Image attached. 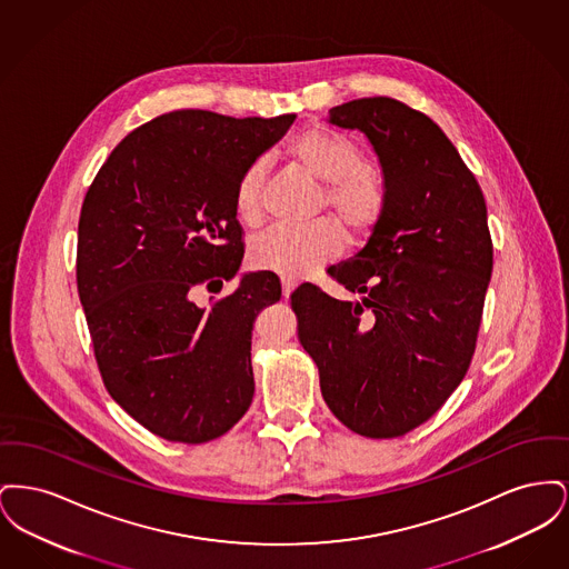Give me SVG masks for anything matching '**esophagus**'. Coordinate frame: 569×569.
Returning a JSON list of instances; mask_svg holds the SVG:
<instances>
[{
  "label": "esophagus",
  "mask_w": 569,
  "mask_h": 569,
  "mask_svg": "<svg viewBox=\"0 0 569 569\" xmlns=\"http://www.w3.org/2000/svg\"><path fill=\"white\" fill-rule=\"evenodd\" d=\"M295 288H297V281H292V279H281V290H283V297L290 298V295L295 292Z\"/></svg>",
  "instance_id": "34e87169"
}]
</instances>
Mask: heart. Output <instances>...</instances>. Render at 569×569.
<instances>
[{
  "label": "heart",
  "instance_id": "obj_1",
  "mask_svg": "<svg viewBox=\"0 0 569 569\" xmlns=\"http://www.w3.org/2000/svg\"><path fill=\"white\" fill-rule=\"evenodd\" d=\"M288 160L302 174L325 186V202L330 213L353 234H369L386 213L388 188L381 172L367 166L362 151L348 136L322 126H313L290 142ZM264 166L251 163L234 188V211L253 226L262 216ZM343 232L335 221L292 230L274 228L249 247V260L256 269L277 272L283 279H302L337 258L343 249Z\"/></svg>",
  "mask_w": 569,
  "mask_h": 569
}]
</instances>
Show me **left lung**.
I'll use <instances>...</instances> for the list:
<instances>
[{"mask_svg":"<svg viewBox=\"0 0 569 569\" xmlns=\"http://www.w3.org/2000/svg\"><path fill=\"white\" fill-rule=\"evenodd\" d=\"M326 121L378 156L388 207L367 244L328 272L360 300L298 286L300 346L326 406L353 433L401 437L457 390L476 350L492 243L487 202L441 128L392 98H360Z\"/></svg>","mask_w":569,"mask_h":569,"instance_id":"8db88e82","label":"left lung"}]
</instances>
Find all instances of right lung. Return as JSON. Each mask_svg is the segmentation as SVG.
I'll list each match as a JSON object with an SVG mask.
<instances>
[{
    "label": "right lung",
    "mask_w": 569,
    "mask_h": 569,
    "mask_svg": "<svg viewBox=\"0 0 569 569\" xmlns=\"http://www.w3.org/2000/svg\"><path fill=\"white\" fill-rule=\"evenodd\" d=\"M297 114L234 119L174 110L126 136L79 219L77 283L110 397L168 441L204 443L251 406V330L281 298L271 271L243 272L234 188ZM238 290L209 308L198 284Z\"/></svg>",
    "instance_id": "add662e5"
}]
</instances>
